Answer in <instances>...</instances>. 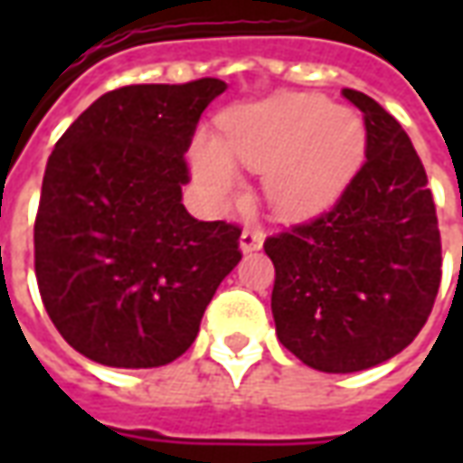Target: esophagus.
<instances>
[{"mask_svg": "<svg viewBox=\"0 0 463 463\" xmlns=\"http://www.w3.org/2000/svg\"><path fill=\"white\" fill-rule=\"evenodd\" d=\"M262 241H265V235L260 231H252V228H245L241 235V250L242 252H252V250H260Z\"/></svg>", "mask_w": 463, "mask_h": 463, "instance_id": "obj_1", "label": "esophagus"}]
</instances>
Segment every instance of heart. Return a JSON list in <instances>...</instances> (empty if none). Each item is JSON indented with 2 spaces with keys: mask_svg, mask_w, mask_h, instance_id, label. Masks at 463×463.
I'll return each instance as SVG.
<instances>
[{
  "mask_svg": "<svg viewBox=\"0 0 463 463\" xmlns=\"http://www.w3.org/2000/svg\"><path fill=\"white\" fill-rule=\"evenodd\" d=\"M364 126L320 96H280L221 116V141L193 143V168L205 191L231 198L235 163L265 173L268 201L280 215H317L340 198L364 161Z\"/></svg>",
  "mask_w": 463,
  "mask_h": 463,
  "instance_id": "obj_1",
  "label": "heart"
}]
</instances>
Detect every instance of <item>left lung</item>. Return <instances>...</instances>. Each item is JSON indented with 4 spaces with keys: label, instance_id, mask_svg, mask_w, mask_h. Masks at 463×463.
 Listing matches in <instances>:
<instances>
[{
    "label": "left lung",
    "instance_id": "left-lung-1",
    "mask_svg": "<svg viewBox=\"0 0 463 463\" xmlns=\"http://www.w3.org/2000/svg\"><path fill=\"white\" fill-rule=\"evenodd\" d=\"M367 161L330 211L270 235L272 315L307 367L347 374L387 362L424 327L441 282L437 205L407 131L354 89Z\"/></svg>",
    "mask_w": 463,
    "mask_h": 463
}]
</instances>
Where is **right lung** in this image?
Instances as JSON below:
<instances>
[{
	"instance_id": "obj_1",
	"label": "right lung",
	"mask_w": 463,
	"mask_h": 463,
	"mask_svg": "<svg viewBox=\"0 0 463 463\" xmlns=\"http://www.w3.org/2000/svg\"><path fill=\"white\" fill-rule=\"evenodd\" d=\"M221 79L133 84L79 116L49 156L34 221L39 295L59 335L106 367L168 364L238 265L241 225L181 203L185 151Z\"/></svg>"
}]
</instances>
